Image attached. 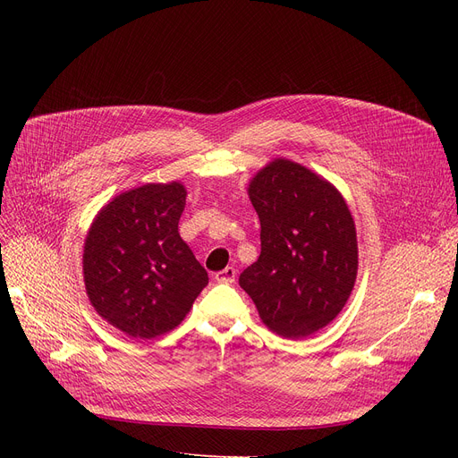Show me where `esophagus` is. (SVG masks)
Segmentation results:
<instances>
[{"label":"esophagus","instance_id":"obj_1","mask_svg":"<svg viewBox=\"0 0 458 458\" xmlns=\"http://www.w3.org/2000/svg\"><path fill=\"white\" fill-rule=\"evenodd\" d=\"M235 275H237V271L233 267H226V269H223L219 273H215L213 278L216 282H221V284H233L235 282Z\"/></svg>","mask_w":458,"mask_h":458}]
</instances>
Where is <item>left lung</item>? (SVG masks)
I'll return each instance as SVG.
<instances>
[{"label":"left lung","instance_id":"8db88e82","mask_svg":"<svg viewBox=\"0 0 458 458\" xmlns=\"http://www.w3.org/2000/svg\"><path fill=\"white\" fill-rule=\"evenodd\" d=\"M259 219V258L239 285L273 332L301 340L327 327L356 280L351 211L334 185L306 166L275 159L249 185Z\"/></svg>","mask_w":458,"mask_h":458}]
</instances>
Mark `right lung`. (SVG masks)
<instances>
[{"label":"right lung","instance_id":"right-lung-1","mask_svg":"<svg viewBox=\"0 0 458 458\" xmlns=\"http://www.w3.org/2000/svg\"><path fill=\"white\" fill-rule=\"evenodd\" d=\"M185 197L178 182L126 191L98 213L85 239L90 304L131 338L150 340L178 327L208 285L178 232Z\"/></svg>","mask_w":458,"mask_h":458}]
</instances>
